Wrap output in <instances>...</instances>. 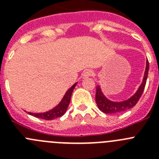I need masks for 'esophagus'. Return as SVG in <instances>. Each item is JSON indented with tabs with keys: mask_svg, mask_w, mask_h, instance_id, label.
Masks as SVG:
<instances>
[{
	"mask_svg": "<svg viewBox=\"0 0 159 159\" xmlns=\"http://www.w3.org/2000/svg\"><path fill=\"white\" fill-rule=\"evenodd\" d=\"M92 75H93V71H92V70L87 69V70H85L84 72H83L82 78L83 79H86V78H88V77L92 76Z\"/></svg>",
	"mask_w": 159,
	"mask_h": 159,
	"instance_id": "obj_1",
	"label": "esophagus"
}]
</instances>
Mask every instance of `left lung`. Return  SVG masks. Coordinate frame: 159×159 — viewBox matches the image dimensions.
Instances as JSON below:
<instances>
[{
    "mask_svg": "<svg viewBox=\"0 0 159 159\" xmlns=\"http://www.w3.org/2000/svg\"><path fill=\"white\" fill-rule=\"evenodd\" d=\"M149 71V62L147 60L146 64V69L144 72V76H143L142 84H140L139 88H138L135 93L130 96L128 99L123 101H111L108 99L104 94L102 93V90L99 85L96 87V94H95V102L99 107V110L106 114H116L123 112L125 111H127L136 105L138 101L139 100L140 97L143 92V90L145 88L146 83H147V75H148Z\"/></svg>",
    "mask_w": 159,
    "mask_h": 159,
    "instance_id": "8db88e82",
    "label": "left lung"
}]
</instances>
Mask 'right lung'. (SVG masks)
Here are the masks:
<instances>
[{
    "mask_svg": "<svg viewBox=\"0 0 159 159\" xmlns=\"http://www.w3.org/2000/svg\"><path fill=\"white\" fill-rule=\"evenodd\" d=\"M76 84L77 83L74 84L69 89L67 90V92H66L65 95L63 97L62 100L60 101V103L57 106L55 107L54 108H52V110L48 111L46 112H43V113L28 112V114L32 116H35L36 118H39V119H45V120H52V119H57V118L61 117L62 116H64L66 111H67V107L69 105L70 100H71V94H72L73 90H74L75 87L76 86Z\"/></svg>",
    "mask_w": 159,
    "mask_h": 159,
    "instance_id": "add662e5",
    "label": "right lung"
}]
</instances>
